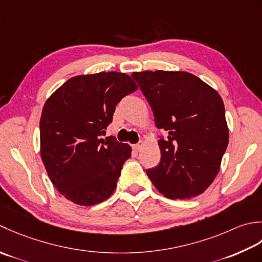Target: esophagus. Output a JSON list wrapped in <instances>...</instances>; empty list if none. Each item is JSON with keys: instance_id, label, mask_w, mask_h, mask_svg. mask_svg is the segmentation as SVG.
<instances>
[{"instance_id": "1", "label": "esophagus", "mask_w": 262, "mask_h": 262, "mask_svg": "<svg viewBox=\"0 0 262 262\" xmlns=\"http://www.w3.org/2000/svg\"><path fill=\"white\" fill-rule=\"evenodd\" d=\"M141 146H142V143L140 142V143H137V145H135V146H133V149H135V150L136 151H139V150H140V148H141Z\"/></svg>"}]
</instances>
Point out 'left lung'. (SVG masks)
<instances>
[{"instance_id":"left-lung-1","label":"left lung","mask_w":262,"mask_h":262,"mask_svg":"<svg viewBox=\"0 0 262 262\" xmlns=\"http://www.w3.org/2000/svg\"><path fill=\"white\" fill-rule=\"evenodd\" d=\"M152 110L161 162L146 173L168 199H191L215 180L228 145L223 99L189 72L132 73Z\"/></svg>"}]
</instances>
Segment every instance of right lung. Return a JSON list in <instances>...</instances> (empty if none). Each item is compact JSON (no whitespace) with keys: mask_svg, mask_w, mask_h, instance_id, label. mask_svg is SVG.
Instances as JSON below:
<instances>
[{"mask_svg":"<svg viewBox=\"0 0 262 262\" xmlns=\"http://www.w3.org/2000/svg\"><path fill=\"white\" fill-rule=\"evenodd\" d=\"M125 73L99 72L69 79L41 112L40 155L52 183L74 204L94 206L113 193L131 148L105 136L116 105L135 93Z\"/></svg>","mask_w":262,"mask_h":262,"instance_id":"add662e5","label":"right lung"}]
</instances>
